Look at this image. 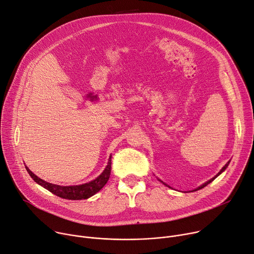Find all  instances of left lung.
I'll use <instances>...</instances> for the list:
<instances>
[{"mask_svg":"<svg viewBox=\"0 0 254 254\" xmlns=\"http://www.w3.org/2000/svg\"><path fill=\"white\" fill-rule=\"evenodd\" d=\"M229 163H230V162H228V163H227V164H226V165H225V166H224V167H223V169H222V170H221V171H220V172H219V173H218V174H217V175H216V176H214V177H213V178H211V179H210V180H209V181H207V182H205V183H204V184H202V185H201V186H199V187H198V188H196V189H195V190H193V191H196V190H199V189H201V188H203V187H205V186H206V185H207V184H209V183H210V182H212V181H213V180H214V179H216V178H217V177H218V176H219V175H220V174H222V173H223V172H224V171H225V170H226V168H227V167H228V165H229ZM160 181H161V180H160ZM161 182H163V181H161ZM163 183H164V182H163ZM164 184H165V183H164ZM165 185H166V184H165Z\"/></svg>","mask_w":254,"mask_h":254,"instance_id":"1","label":"left lung"}]
</instances>
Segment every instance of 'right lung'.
<instances>
[{
  "label": "right lung",
  "mask_w": 254,
  "mask_h": 254,
  "mask_svg": "<svg viewBox=\"0 0 254 254\" xmlns=\"http://www.w3.org/2000/svg\"><path fill=\"white\" fill-rule=\"evenodd\" d=\"M111 165H112V155L109 159L108 165L104 172L100 175L99 177L94 179L93 181H90L88 183L82 184V185H76V186H60L55 185L49 182H46L38 178L35 175L25 166L26 171L30 175V177L41 186L48 189L50 192L54 193L57 196L65 199H71V200H80V199H87L92 195H94L96 192H99L108 182L110 175H111Z\"/></svg>",
  "instance_id": "right-lung-1"
}]
</instances>
